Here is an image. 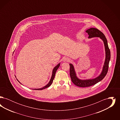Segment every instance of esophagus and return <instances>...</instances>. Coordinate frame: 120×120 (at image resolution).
<instances>
[{"instance_id":"esophagus-1","label":"esophagus","mask_w":120,"mask_h":120,"mask_svg":"<svg viewBox=\"0 0 120 120\" xmlns=\"http://www.w3.org/2000/svg\"><path fill=\"white\" fill-rule=\"evenodd\" d=\"M70 60H70V59L69 57H64L63 58V61L64 62H70Z\"/></svg>"}]
</instances>
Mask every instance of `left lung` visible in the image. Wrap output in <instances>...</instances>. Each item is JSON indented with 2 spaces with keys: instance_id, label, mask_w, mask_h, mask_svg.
Returning a JSON list of instances; mask_svg holds the SVG:
<instances>
[{
  "instance_id": "1",
  "label": "left lung",
  "mask_w": 120,
  "mask_h": 120,
  "mask_svg": "<svg viewBox=\"0 0 120 120\" xmlns=\"http://www.w3.org/2000/svg\"><path fill=\"white\" fill-rule=\"evenodd\" d=\"M86 32L89 34V38L98 37L103 41L106 52V58L103 67V71L101 74L97 78L91 80H81L79 79L75 71L74 68L71 64H70V75L71 80L75 86L80 87H87L94 85L98 82L103 80L107 74L109 67V63L110 60L111 53L109 49L107 39L103 33L99 30L94 28H90L87 30Z\"/></svg>"
}]
</instances>
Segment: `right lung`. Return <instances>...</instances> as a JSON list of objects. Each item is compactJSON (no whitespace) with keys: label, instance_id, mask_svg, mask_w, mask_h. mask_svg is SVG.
<instances>
[{"label":"right lung","instance_id":"obj_1","mask_svg":"<svg viewBox=\"0 0 120 120\" xmlns=\"http://www.w3.org/2000/svg\"><path fill=\"white\" fill-rule=\"evenodd\" d=\"M60 66V63H59L58 65H57L52 70V75L51 78L50 80L49 83L46 85V86H44V87L42 88H40V89H33L34 90H44L45 88H47L49 87L51 85L52 83V81H53V80L54 79V77H55V74H56V71L57 70V69Z\"/></svg>","mask_w":120,"mask_h":120}]
</instances>
